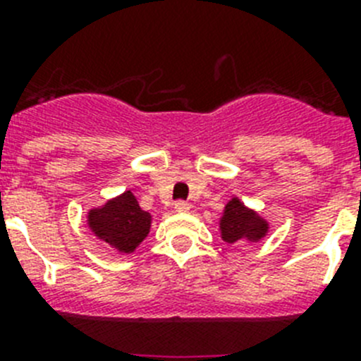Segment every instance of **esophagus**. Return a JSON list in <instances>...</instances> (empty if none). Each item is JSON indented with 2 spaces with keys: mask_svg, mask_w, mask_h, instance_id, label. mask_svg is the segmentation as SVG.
<instances>
[{
  "mask_svg": "<svg viewBox=\"0 0 361 361\" xmlns=\"http://www.w3.org/2000/svg\"><path fill=\"white\" fill-rule=\"evenodd\" d=\"M173 208H175V212H178V213H188L190 212V202H186V200H177Z\"/></svg>",
  "mask_w": 361,
  "mask_h": 361,
  "instance_id": "34e87169",
  "label": "esophagus"
}]
</instances>
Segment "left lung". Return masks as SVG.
<instances>
[{
  "label": "left lung",
  "instance_id": "1",
  "mask_svg": "<svg viewBox=\"0 0 361 361\" xmlns=\"http://www.w3.org/2000/svg\"><path fill=\"white\" fill-rule=\"evenodd\" d=\"M222 240L228 244L235 242H257L266 237L267 222L258 216L253 209L245 208L238 199H231L226 204L224 215L220 219Z\"/></svg>",
  "mask_w": 361,
  "mask_h": 361
}]
</instances>
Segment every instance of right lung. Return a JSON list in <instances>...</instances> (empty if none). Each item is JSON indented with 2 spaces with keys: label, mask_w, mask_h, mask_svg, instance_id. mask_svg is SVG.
Returning <instances> with one entry per match:
<instances>
[{
  "label": "right lung",
  "mask_w": 361,
  "mask_h": 361,
  "mask_svg": "<svg viewBox=\"0 0 361 361\" xmlns=\"http://www.w3.org/2000/svg\"><path fill=\"white\" fill-rule=\"evenodd\" d=\"M88 226L95 237L121 253H132L148 237L152 215L141 209L132 191L108 200L103 208L90 209Z\"/></svg>",
  "instance_id": "obj_1"
}]
</instances>
